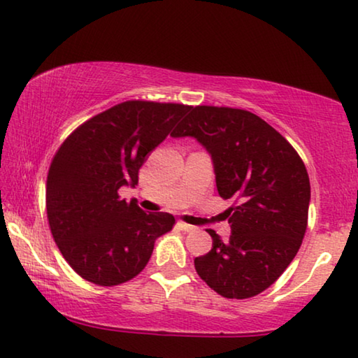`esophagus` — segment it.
I'll use <instances>...</instances> for the list:
<instances>
[{
  "label": "esophagus",
  "instance_id": "1",
  "mask_svg": "<svg viewBox=\"0 0 358 358\" xmlns=\"http://www.w3.org/2000/svg\"><path fill=\"white\" fill-rule=\"evenodd\" d=\"M178 226H179V229H182L185 232H192V231L196 229L195 226H190V224H187V222H182V221H179Z\"/></svg>",
  "mask_w": 358,
  "mask_h": 358
}]
</instances>
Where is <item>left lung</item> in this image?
<instances>
[{"label":"left lung","mask_w":358,"mask_h":358,"mask_svg":"<svg viewBox=\"0 0 358 358\" xmlns=\"http://www.w3.org/2000/svg\"><path fill=\"white\" fill-rule=\"evenodd\" d=\"M194 137L211 155L229 241L213 229V247L196 257L199 276L222 297L248 299L268 289L297 255L307 231L310 179L294 147L262 117L226 106H195L173 132Z\"/></svg>","instance_id":"8db88e82"}]
</instances>
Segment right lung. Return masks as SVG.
I'll return each instance as SVG.
<instances>
[{"label":"right lung","instance_id":"1","mask_svg":"<svg viewBox=\"0 0 358 358\" xmlns=\"http://www.w3.org/2000/svg\"><path fill=\"white\" fill-rule=\"evenodd\" d=\"M192 106L131 100L93 116L56 152L46 178L51 234L71 268L96 286H117L147 266L155 241L174 226L119 199Z\"/></svg>","mask_w":358,"mask_h":358}]
</instances>
